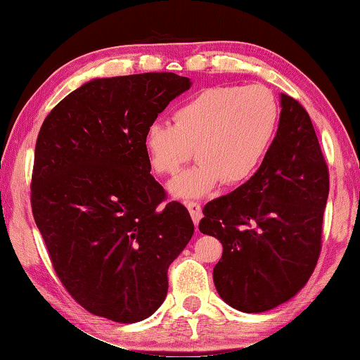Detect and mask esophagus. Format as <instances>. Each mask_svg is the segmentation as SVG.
Here are the masks:
<instances>
[{
  "label": "esophagus",
  "mask_w": 360,
  "mask_h": 360,
  "mask_svg": "<svg viewBox=\"0 0 360 360\" xmlns=\"http://www.w3.org/2000/svg\"><path fill=\"white\" fill-rule=\"evenodd\" d=\"M186 209L190 210V215L193 218L194 224H199L200 218H202V209H200V204H196V202H186Z\"/></svg>",
  "instance_id": "1"
}]
</instances>
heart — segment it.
<instances>
[{"instance_id": "b5f03b06", "label": "heart", "mask_w": 360, "mask_h": 360, "mask_svg": "<svg viewBox=\"0 0 360 360\" xmlns=\"http://www.w3.org/2000/svg\"><path fill=\"white\" fill-rule=\"evenodd\" d=\"M278 104L262 85H217L205 88L174 112V126L153 122L143 132V150L156 174H175L169 193L179 199H199L224 185L247 181L262 162L278 124Z\"/></svg>"}]
</instances>
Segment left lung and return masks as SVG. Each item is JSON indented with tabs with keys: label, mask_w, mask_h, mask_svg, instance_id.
Listing matches in <instances>:
<instances>
[{
	"label": "left lung",
	"mask_w": 360,
	"mask_h": 360,
	"mask_svg": "<svg viewBox=\"0 0 360 360\" xmlns=\"http://www.w3.org/2000/svg\"><path fill=\"white\" fill-rule=\"evenodd\" d=\"M280 122L262 164L228 196L204 207L202 234L223 243L217 291L243 313L285 304L307 285L321 251L329 172L307 110L280 94Z\"/></svg>",
	"instance_id": "8db88e82"
}]
</instances>
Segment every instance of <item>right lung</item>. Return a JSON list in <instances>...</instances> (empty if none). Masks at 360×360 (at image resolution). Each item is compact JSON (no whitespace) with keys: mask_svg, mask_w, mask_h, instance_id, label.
<instances>
[{"mask_svg":"<svg viewBox=\"0 0 360 360\" xmlns=\"http://www.w3.org/2000/svg\"><path fill=\"white\" fill-rule=\"evenodd\" d=\"M191 79L147 72L86 82L44 120L31 207L68 292L93 314L137 323L167 295V269L191 240L180 202L162 205L143 132Z\"/></svg>","mask_w":360,"mask_h":360,"instance_id":"right-lung-1","label":"right lung"}]
</instances>
